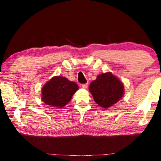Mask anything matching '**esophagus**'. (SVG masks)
<instances>
[{"instance_id": "1", "label": "esophagus", "mask_w": 161, "mask_h": 161, "mask_svg": "<svg viewBox=\"0 0 161 161\" xmlns=\"http://www.w3.org/2000/svg\"><path fill=\"white\" fill-rule=\"evenodd\" d=\"M81 87L84 89H86L87 87H88V84H81Z\"/></svg>"}]
</instances>
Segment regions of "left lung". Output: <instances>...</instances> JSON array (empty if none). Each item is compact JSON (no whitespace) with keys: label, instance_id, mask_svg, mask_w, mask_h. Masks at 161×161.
Instances as JSON below:
<instances>
[{"label":"left lung","instance_id":"obj_1","mask_svg":"<svg viewBox=\"0 0 161 161\" xmlns=\"http://www.w3.org/2000/svg\"><path fill=\"white\" fill-rule=\"evenodd\" d=\"M94 102L100 107L108 108L115 104L124 96L123 83L112 73L99 75L89 86Z\"/></svg>","mask_w":161,"mask_h":161}]
</instances>
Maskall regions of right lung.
I'll list each match as a JSON object with an SVG mask.
<instances>
[{
  "label": "right lung",
  "instance_id": "obj_1",
  "mask_svg": "<svg viewBox=\"0 0 161 161\" xmlns=\"http://www.w3.org/2000/svg\"><path fill=\"white\" fill-rule=\"evenodd\" d=\"M79 86L64 77L55 76L42 88V101L47 105L62 108L72 99Z\"/></svg>",
  "mask_w": 161,
  "mask_h": 161
}]
</instances>
